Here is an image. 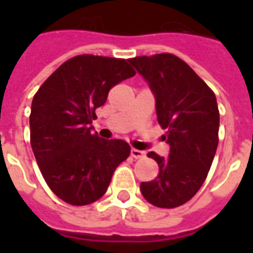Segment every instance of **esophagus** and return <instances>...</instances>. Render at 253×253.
Listing matches in <instances>:
<instances>
[{
  "instance_id": "1",
  "label": "esophagus",
  "mask_w": 253,
  "mask_h": 253,
  "mask_svg": "<svg viewBox=\"0 0 253 253\" xmlns=\"http://www.w3.org/2000/svg\"><path fill=\"white\" fill-rule=\"evenodd\" d=\"M131 157L132 159H143L145 157V152L138 150V149H131Z\"/></svg>"
}]
</instances>
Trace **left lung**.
I'll return each mask as SVG.
<instances>
[{
  "label": "left lung",
  "instance_id": "8db88e82",
  "mask_svg": "<svg viewBox=\"0 0 253 253\" xmlns=\"http://www.w3.org/2000/svg\"><path fill=\"white\" fill-rule=\"evenodd\" d=\"M128 62L149 83L156 97L157 121L167 130L168 157L149 152L159 175L141 183L143 198L153 206L173 209L199 191L218 146L219 111L207 84L183 59L163 52L135 57Z\"/></svg>",
  "mask_w": 253,
  "mask_h": 253
}]
</instances>
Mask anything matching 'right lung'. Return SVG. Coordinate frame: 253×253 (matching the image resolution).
I'll return each instance as SVG.
<instances>
[{
	"mask_svg": "<svg viewBox=\"0 0 253 253\" xmlns=\"http://www.w3.org/2000/svg\"><path fill=\"white\" fill-rule=\"evenodd\" d=\"M134 74L122 58L76 55L34 96L31 146L47 186L69 205L85 206L100 199L118 165L130 156L128 143L97 137L90 123L111 88Z\"/></svg>",
	"mask_w": 253,
	"mask_h": 253,
	"instance_id": "right-lung-1",
	"label": "right lung"
}]
</instances>
